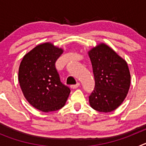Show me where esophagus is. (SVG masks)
I'll list each match as a JSON object with an SVG mask.
<instances>
[{
  "label": "esophagus",
  "instance_id": "1",
  "mask_svg": "<svg viewBox=\"0 0 146 146\" xmlns=\"http://www.w3.org/2000/svg\"><path fill=\"white\" fill-rule=\"evenodd\" d=\"M79 86H80V82H77V84H75V85H72V86H71V87H72V88L75 89V88H77L79 87Z\"/></svg>",
  "mask_w": 146,
  "mask_h": 146
}]
</instances>
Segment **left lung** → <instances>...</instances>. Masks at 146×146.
<instances>
[{
	"label": "left lung",
	"mask_w": 146,
	"mask_h": 146,
	"mask_svg": "<svg viewBox=\"0 0 146 146\" xmlns=\"http://www.w3.org/2000/svg\"><path fill=\"white\" fill-rule=\"evenodd\" d=\"M95 87L89 96L93 109L108 113L119 107L126 98L130 86L128 65L110 47L104 44L89 51Z\"/></svg>",
	"instance_id": "left-lung-1"
}]
</instances>
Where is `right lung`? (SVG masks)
<instances>
[{
  "mask_svg": "<svg viewBox=\"0 0 146 146\" xmlns=\"http://www.w3.org/2000/svg\"><path fill=\"white\" fill-rule=\"evenodd\" d=\"M62 52L52 44H42L23 57L19 68V82L25 99L45 113L63 108L70 94L55 66Z\"/></svg>",
  "mask_w": 146,
  "mask_h": 146,
  "instance_id": "1",
  "label": "right lung"
}]
</instances>
